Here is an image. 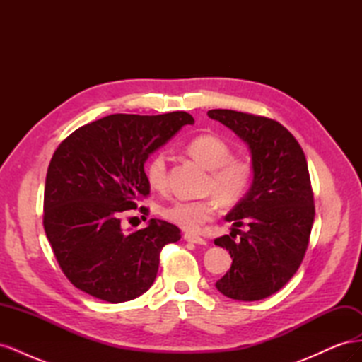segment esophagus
<instances>
[{
    "label": "esophagus",
    "instance_id": "obj_1",
    "mask_svg": "<svg viewBox=\"0 0 362 362\" xmlns=\"http://www.w3.org/2000/svg\"><path fill=\"white\" fill-rule=\"evenodd\" d=\"M184 240L189 243H196V245H206V240L199 237V235H194V234H184Z\"/></svg>",
    "mask_w": 362,
    "mask_h": 362
}]
</instances>
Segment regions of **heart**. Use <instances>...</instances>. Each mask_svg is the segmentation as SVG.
<instances>
[{
    "label": "heart",
    "instance_id": "b5f03b06",
    "mask_svg": "<svg viewBox=\"0 0 362 362\" xmlns=\"http://www.w3.org/2000/svg\"><path fill=\"white\" fill-rule=\"evenodd\" d=\"M185 152L208 169L205 192L213 193L199 201H175L161 208V216L184 231L196 233L213 221L217 199L225 205L237 204L243 198L252 180V166L246 158L233 157L231 148L213 134H199L185 144ZM146 178L154 190L166 189V160L154 156L146 166Z\"/></svg>",
    "mask_w": 362,
    "mask_h": 362
}]
</instances>
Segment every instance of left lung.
Segmentation results:
<instances>
[{
    "mask_svg": "<svg viewBox=\"0 0 362 362\" xmlns=\"http://www.w3.org/2000/svg\"><path fill=\"white\" fill-rule=\"evenodd\" d=\"M206 115L246 141L254 169L250 190L225 217L235 228L214 240L233 258L216 288L235 300H261L286 286L308 247L315 214L308 164L276 120L222 108ZM243 224L246 233L236 229Z\"/></svg>",
    "mask_w": 362,
    "mask_h": 362,
    "instance_id": "obj_1",
    "label": "left lung"
}]
</instances>
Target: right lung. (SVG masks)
<instances>
[{
	"instance_id": "add662e5",
	"label": "right lung",
	"mask_w": 362,
	"mask_h": 362,
	"mask_svg": "<svg viewBox=\"0 0 362 362\" xmlns=\"http://www.w3.org/2000/svg\"><path fill=\"white\" fill-rule=\"evenodd\" d=\"M193 117L110 115L75 129L54 152L43 193V228L76 288L110 303L139 298L156 281L160 252L181 231L151 218L124 231L120 217L149 194L144 164ZM140 211L148 214L146 206Z\"/></svg>"
}]
</instances>
